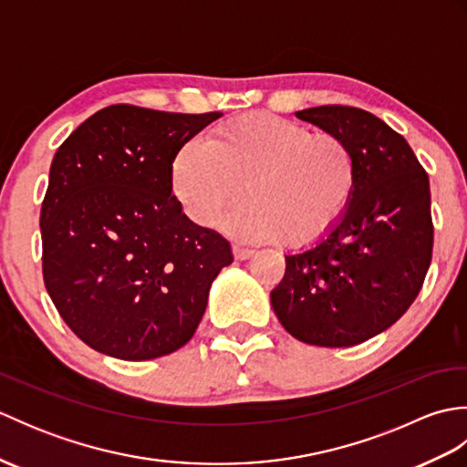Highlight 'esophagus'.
I'll list each match as a JSON object with an SVG mask.
<instances>
[{
  "label": "esophagus",
  "instance_id": "esophagus-1",
  "mask_svg": "<svg viewBox=\"0 0 467 467\" xmlns=\"http://www.w3.org/2000/svg\"><path fill=\"white\" fill-rule=\"evenodd\" d=\"M233 254H234V259L246 261V259H251V256L254 254V251L249 249V246L241 244V243H234V244H233Z\"/></svg>",
  "mask_w": 467,
  "mask_h": 467
}]
</instances>
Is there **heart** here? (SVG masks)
Here are the masks:
<instances>
[{
	"label": "heart",
	"instance_id": "1",
	"mask_svg": "<svg viewBox=\"0 0 467 467\" xmlns=\"http://www.w3.org/2000/svg\"><path fill=\"white\" fill-rule=\"evenodd\" d=\"M359 178L353 144L333 130L275 114H246L216 126L204 142L176 152L171 181L186 216L213 226L236 196L223 226L246 241L309 244L341 221Z\"/></svg>",
	"mask_w": 467,
	"mask_h": 467
}]
</instances>
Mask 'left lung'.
I'll list each match as a JSON object with an SVG mask.
<instances>
[{
    "mask_svg": "<svg viewBox=\"0 0 467 467\" xmlns=\"http://www.w3.org/2000/svg\"><path fill=\"white\" fill-rule=\"evenodd\" d=\"M296 116L345 136L359 178L333 231L286 256L271 305L295 339L351 347L391 327L421 291L433 253L430 178L405 138L371 112L333 104Z\"/></svg>",
    "mask_w": 467,
    "mask_h": 467,
    "instance_id": "8db88e82",
    "label": "left lung"
}]
</instances>
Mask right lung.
<instances>
[{
	"label": "right lung",
	"instance_id": "right-lung-1",
	"mask_svg": "<svg viewBox=\"0 0 467 467\" xmlns=\"http://www.w3.org/2000/svg\"><path fill=\"white\" fill-rule=\"evenodd\" d=\"M218 116L114 104L57 148L39 214L44 285L92 349L146 361L192 339L233 251L182 214L171 168Z\"/></svg>",
	"mask_w": 467,
	"mask_h": 467
}]
</instances>
